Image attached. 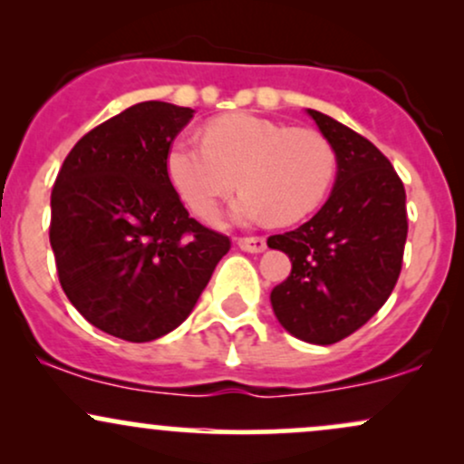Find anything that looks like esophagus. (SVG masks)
<instances>
[{
    "instance_id": "1",
    "label": "esophagus",
    "mask_w": 464,
    "mask_h": 464,
    "mask_svg": "<svg viewBox=\"0 0 464 464\" xmlns=\"http://www.w3.org/2000/svg\"><path fill=\"white\" fill-rule=\"evenodd\" d=\"M237 246L246 253H262L266 248V240L264 237H240Z\"/></svg>"
}]
</instances>
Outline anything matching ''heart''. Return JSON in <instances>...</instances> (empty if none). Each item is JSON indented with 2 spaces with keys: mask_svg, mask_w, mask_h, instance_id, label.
<instances>
[{
  "mask_svg": "<svg viewBox=\"0 0 464 464\" xmlns=\"http://www.w3.org/2000/svg\"><path fill=\"white\" fill-rule=\"evenodd\" d=\"M337 156L324 134L256 114L213 121L205 139L180 136L167 154V176L198 218H211L240 182V222L304 220L324 202Z\"/></svg>",
  "mask_w": 464,
  "mask_h": 464,
  "instance_id": "b5f03b06",
  "label": "heart"
}]
</instances>
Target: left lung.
Returning a JSON list of instances; mask_svg holds the SVG:
<instances>
[{"mask_svg":"<svg viewBox=\"0 0 464 464\" xmlns=\"http://www.w3.org/2000/svg\"><path fill=\"white\" fill-rule=\"evenodd\" d=\"M308 116L333 145L337 180L308 222L268 237L293 262L271 304L293 337L330 345L374 317L396 286L407 240L405 187L368 139L317 110Z\"/></svg>","mask_w":464,"mask_h":464,"instance_id":"left-lung-1","label":"left lung"}]
</instances>
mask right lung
I'll use <instances>...</instances> for the list:
<instances>
[{
  "label": "right lung",
  "mask_w": 464,
  "mask_h": 464,
  "mask_svg": "<svg viewBox=\"0 0 464 464\" xmlns=\"http://www.w3.org/2000/svg\"><path fill=\"white\" fill-rule=\"evenodd\" d=\"M191 108L145 101L88 131L53 187L50 246L59 282L92 325L125 341L178 328L231 248L189 218L167 154Z\"/></svg>",
  "instance_id": "right-lung-1"
}]
</instances>
